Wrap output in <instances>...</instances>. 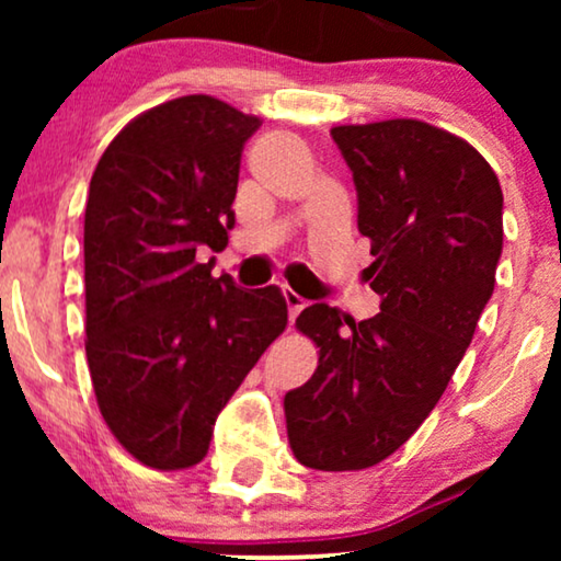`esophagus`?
I'll list each match as a JSON object with an SVG mask.
<instances>
[{
  "label": "esophagus",
  "mask_w": 561,
  "mask_h": 561,
  "mask_svg": "<svg viewBox=\"0 0 561 561\" xmlns=\"http://www.w3.org/2000/svg\"><path fill=\"white\" fill-rule=\"evenodd\" d=\"M283 298H286V304H288V317H290V321H294V319L298 317V313L304 311L306 298L298 296L294 288H283Z\"/></svg>",
  "instance_id": "obj_1"
}]
</instances>
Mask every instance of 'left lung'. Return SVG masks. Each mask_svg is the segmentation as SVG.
I'll return each instance as SVG.
<instances>
[{
    "label": "left lung",
    "mask_w": 561,
    "mask_h": 561,
    "mask_svg": "<svg viewBox=\"0 0 561 561\" xmlns=\"http://www.w3.org/2000/svg\"><path fill=\"white\" fill-rule=\"evenodd\" d=\"M370 240L380 313L313 304L296 327L319 347L286 393L288 442L311 470H365L411 439L455 375L495 288L503 191L488 160L419 119L332 127Z\"/></svg>",
    "instance_id": "8db88e82"
}]
</instances>
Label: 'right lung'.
<instances>
[{"label": "right lung", "instance_id": "1", "mask_svg": "<svg viewBox=\"0 0 561 561\" xmlns=\"http://www.w3.org/2000/svg\"><path fill=\"white\" fill-rule=\"evenodd\" d=\"M260 119L191 94L135 117L91 175L83 217L87 359L99 411L137 462L186 470L219 411L288 324L278 286L211 278Z\"/></svg>", "mask_w": 561, "mask_h": 561}]
</instances>
